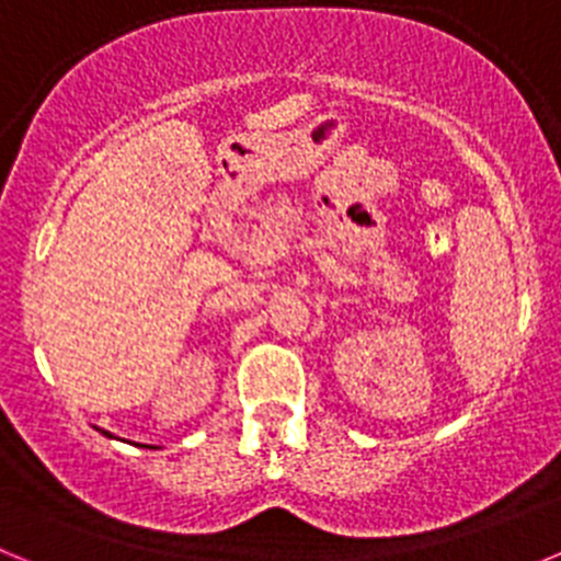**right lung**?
<instances>
[{
    "instance_id": "1",
    "label": "right lung",
    "mask_w": 561,
    "mask_h": 561,
    "mask_svg": "<svg viewBox=\"0 0 561 561\" xmlns=\"http://www.w3.org/2000/svg\"><path fill=\"white\" fill-rule=\"evenodd\" d=\"M103 435H108V438H112V433H103Z\"/></svg>"
}]
</instances>
